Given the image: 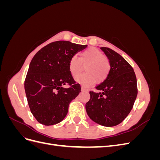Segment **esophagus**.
I'll return each mask as SVG.
<instances>
[{
  "instance_id": "esophagus-1",
  "label": "esophagus",
  "mask_w": 160,
  "mask_h": 160,
  "mask_svg": "<svg viewBox=\"0 0 160 160\" xmlns=\"http://www.w3.org/2000/svg\"><path fill=\"white\" fill-rule=\"evenodd\" d=\"M81 90L83 91H88V89H86L85 88H84L83 86H82V87H81Z\"/></svg>"
}]
</instances>
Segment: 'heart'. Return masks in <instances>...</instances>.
I'll list each match as a JSON object with an SVG mask.
<instances>
[{
	"label": "heart",
	"mask_w": 160,
	"mask_h": 160,
	"mask_svg": "<svg viewBox=\"0 0 160 160\" xmlns=\"http://www.w3.org/2000/svg\"><path fill=\"white\" fill-rule=\"evenodd\" d=\"M85 73L77 76L76 81L83 85H90L95 81L101 83L108 78L111 69L109 60L103 52L94 47L81 52L79 59L77 55L72 56L69 61V70L71 75L77 76L85 65Z\"/></svg>",
	"instance_id": "obj_1"
}]
</instances>
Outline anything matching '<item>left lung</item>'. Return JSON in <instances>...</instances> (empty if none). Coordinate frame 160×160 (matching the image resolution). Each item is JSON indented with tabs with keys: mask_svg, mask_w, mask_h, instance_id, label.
I'll use <instances>...</instances> for the list:
<instances>
[{
	"mask_svg": "<svg viewBox=\"0 0 160 160\" xmlns=\"http://www.w3.org/2000/svg\"><path fill=\"white\" fill-rule=\"evenodd\" d=\"M109 60L108 78L91 91L85 104L89 117L99 125L115 126L126 118L138 95L137 79L133 67L123 57L108 47H101Z\"/></svg>",
	"mask_w": 160,
	"mask_h": 160,
	"instance_id": "left-lung-1",
	"label": "left lung"
}]
</instances>
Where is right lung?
I'll return each mask as SVG.
<instances>
[{"mask_svg": "<svg viewBox=\"0 0 160 160\" xmlns=\"http://www.w3.org/2000/svg\"><path fill=\"white\" fill-rule=\"evenodd\" d=\"M87 46L58 41L42 47L33 57L25 90L30 110L38 122L52 125L65 118L71 101L81 91L80 84L70 73L69 61ZM66 84L68 88L64 87Z\"/></svg>", "mask_w": 160, "mask_h": 160, "instance_id": "obj_1", "label": "right lung"}]
</instances>
